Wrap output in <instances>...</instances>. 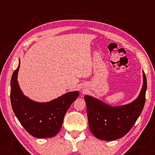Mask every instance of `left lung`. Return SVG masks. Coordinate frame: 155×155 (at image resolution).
<instances>
[{"label": "left lung", "mask_w": 155, "mask_h": 155, "mask_svg": "<svg viewBox=\"0 0 155 155\" xmlns=\"http://www.w3.org/2000/svg\"><path fill=\"white\" fill-rule=\"evenodd\" d=\"M143 84L139 95L127 104L114 107L94 97L84 95L89 127L97 138L115 140L121 138L132 128L145 102L147 78L143 71Z\"/></svg>", "instance_id": "8db88e82"}]
</instances>
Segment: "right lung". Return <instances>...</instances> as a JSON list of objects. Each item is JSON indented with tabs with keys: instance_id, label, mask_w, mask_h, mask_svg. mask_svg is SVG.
Listing matches in <instances>:
<instances>
[{
	"instance_id": "1",
	"label": "right lung",
	"mask_w": 155,
	"mask_h": 155,
	"mask_svg": "<svg viewBox=\"0 0 155 155\" xmlns=\"http://www.w3.org/2000/svg\"><path fill=\"white\" fill-rule=\"evenodd\" d=\"M20 60L10 82L12 110L24 128L37 138H48L58 134L64 116L72 103L79 96L78 91L69 92L46 102H39L25 96L18 81Z\"/></svg>"
}]
</instances>
